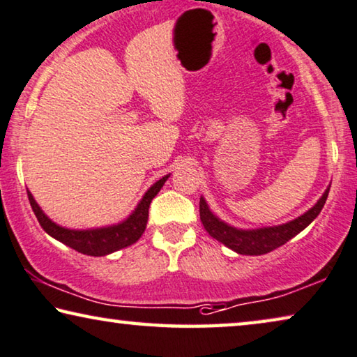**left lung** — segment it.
I'll use <instances>...</instances> for the list:
<instances>
[{"label":"left lung","instance_id":"left-lung-1","mask_svg":"<svg viewBox=\"0 0 357 357\" xmlns=\"http://www.w3.org/2000/svg\"><path fill=\"white\" fill-rule=\"evenodd\" d=\"M328 190L317 200V204L312 206L310 211H306L305 215H301L296 220L287 222V225L275 226V227H264V229L257 231H241L236 227H231L225 225V222L218 220L208 210V205L204 199H200V220L202 225L210 234L213 238L225 243L226 247L232 248L234 252L241 255H264L273 252V250L279 248L290 241L291 237H295L298 232H301L306 226H310L312 221L316 220L319 213L324 208L326 204Z\"/></svg>","mask_w":357,"mask_h":357}]
</instances>
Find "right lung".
Wrapping results in <instances>:
<instances>
[{"mask_svg":"<svg viewBox=\"0 0 357 357\" xmlns=\"http://www.w3.org/2000/svg\"><path fill=\"white\" fill-rule=\"evenodd\" d=\"M168 176L162 178L157 181L155 184L152 185L151 189L147 190L146 195L142 197L141 204L137 205L135 213L128 218L125 222H121L119 226L112 227H104V229H93V231H70L63 229V227L57 226L52 222L50 218H47L41 208L36 205L33 197L26 190V195H29L31 210H33L36 220L41 225L43 229H45L50 236H52L57 241L66 243L77 252L83 255H91V257H104V255H109L112 252H116V250L125 248L131 243H135L137 238L142 236V232L146 229L147 218H149V206H151V202L153 197L158 194V190L162 189L165 181Z\"/></svg>","mask_w":357,"mask_h":357,"instance_id":"1","label":"right lung"}]
</instances>
